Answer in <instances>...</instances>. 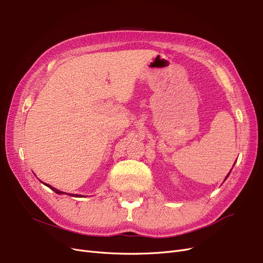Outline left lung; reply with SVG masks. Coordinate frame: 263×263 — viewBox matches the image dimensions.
Masks as SVG:
<instances>
[{
    "label": "left lung",
    "instance_id": "left-lung-1",
    "mask_svg": "<svg viewBox=\"0 0 263 263\" xmlns=\"http://www.w3.org/2000/svg\"><path fill=\"white\" fill-rule=\"evenodd\" d=\"M229 175H230V173H229V174H228V175H227V177H226V178H228V176H229Z\"/></svg>",
    "mask_w": 263,
    "mask_h": 263
}]
</instances>
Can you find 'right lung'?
Wrapping results in <instances>:
<instances>
[{"mask_svg": "<svg viewBox=\"0 0 263 263\" xmlns=\"http://www.w3.org/2000/svg\"><path fill=\"white\" fill-rule=\"evenodd\" d=\"M43 182V181H42ZM43 184H44V182H43ZM45 185H46L47 187H49L51 190H53L55 193H58V195H63V193H65V192H62V191H60V190H58V189H55V188H53V187H51L50 185H48V184H45ZM65 195H66V193H65ZM67 195L68 196H72V197H83V196H81V195H71V193H67Z\"/></svg>", "mask_w": 263, "mask_h": 263, "instance_id": "add662e5", "label": "right lung"}]
</instances>
